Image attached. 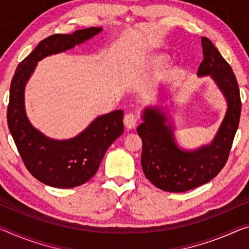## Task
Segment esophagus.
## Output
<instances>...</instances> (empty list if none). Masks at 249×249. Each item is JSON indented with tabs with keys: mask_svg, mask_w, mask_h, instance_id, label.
Here are the masks:
<instances>
[{
	"mask_svg": "<svg viewBox=\"0 0 249 249\" xmlns=\"http://www.w3.org/2000/svg\"><path fill=\"white\" fill-rule=\"evenodd\" d=\"M124 122L125 128L131 130V129H135V127L137 125L138 119L133 113H128V114H125V116H124Z\"/></svg>",
	"mask_w": 249,
	"mask_h": 249,
	"instance_id": "34e87169",
	"label": "esophagus"
}]
</instances>
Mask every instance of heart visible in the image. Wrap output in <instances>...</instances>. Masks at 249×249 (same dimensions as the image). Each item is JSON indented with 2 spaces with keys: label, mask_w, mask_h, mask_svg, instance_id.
Returning a JSON list of instances; mask_svg holds the SVG:
<instances>
[{
  "label": "heart",
  "mask_w": 249,
  "mask_h": 249,
  "mask_svg": "<svg viewBox=\"0 0 249 249\" xmlns=\"http://www.w3.org/2000/svg\"><path fill=\"white\" fill-rule=\"evenodd\" d=\"M168 59V56L166 54H163V53H158V54H152L150 58L147 60V66L149 67V69H151V70L157 71L159 70L160 68H161L164 63H166V61ZM174 70H170L168 73L166 74L167 78H170L171 75L174 74Z\"/></svg>",
  "instance_id": "1"
}]
</instances>
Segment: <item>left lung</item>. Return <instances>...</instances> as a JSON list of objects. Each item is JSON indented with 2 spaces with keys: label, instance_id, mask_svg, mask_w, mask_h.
Segmentation results:
<instances>
[{
  "label": "left lung",
  "instance_id": "8db88e82",
  "mask_svg": "<svg viewBox=\"0 0 249 249\" xmlns=\"http://www.w3.org/2000/svg\"><path fill=\"white\" fill-rule=\"evenodd\" d=\"M201 45L204 60L197 75H209L227 101L226 114L212 142L195 150L181 149L176 142L173 122L159 106L146 107L143 122L137 128L142 140L144 176L157 188L169 193H183L215 178L227 161L239 124L242 102L232 69L209 39L202 36Z\"/></svg>",
  "mask_w": 249,
  "mask_h": 249
}]
</instances>
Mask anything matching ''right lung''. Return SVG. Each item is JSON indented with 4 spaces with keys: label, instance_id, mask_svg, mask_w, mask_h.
Segmentation results:
<instances>
[{
    "label": "right lung",
    "instance_id": "obj_1",
    "mask_svg": "<svg viewBox=\"0 0 249 249\" xmlns=\"http://www.w3.org/2000/svg\"><path fill=\"white\" fill-rule=\"evenodd\" d=\"M102 28L78 30L72 34H53L18 64L10 87L7 124L21 158L33 177L55 188H73L87 182L97 173L106 151L124 132V111L103 114L71 139L55 140L34 128L25 112L24 91L36 64L85 43Z\"/></svg>",
    "mask_w": 249,
    "mask_h": 249
}]
</instances>
